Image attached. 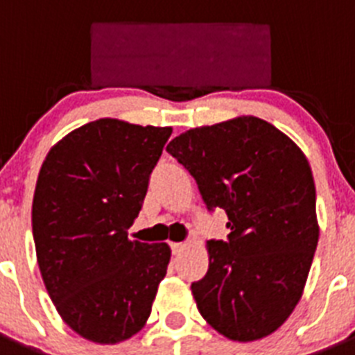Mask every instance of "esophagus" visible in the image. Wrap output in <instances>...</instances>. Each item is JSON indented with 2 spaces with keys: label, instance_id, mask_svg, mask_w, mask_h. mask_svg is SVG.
Masks as SVG:
<instances>
[{
  "label": "esophagus",
  "instance_id": "obj_1",
  "mask_svg": "<svg viewBox=\"0 0 355 355\" xmlns=\"http://www.w3.org/2000/svg\"><path fill=\"white\" fill-rule=\"evenodd\" d=\"M171 247H172V252L180 254V252H183L184 249H187V243H183V241H172Z\"/></svg>",
  "mask_w": 355,
  "mask_h": 355
}]
</instances>
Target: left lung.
Segmentation results:
<instances>
[{
    "instance_id": "obj_1",
    "label": "left lung",
    "mask_w": 355,
    "mask_h": 355,
    "mask_svg": "<svg viewBox=\"0 0 355 355\" xmlns=\"http://www.w3.org/2000/svg\"><path fill=\"white\" fill-rule=\"evenodd\" d=\"M193 175L206 208L231 233L209 240V268L192 283L202 318L233 341L277 331L302 297L316 243V190L300 147L263 119L188 130L167 146Z\"/></svg>"
}]
</instances>
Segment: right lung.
<instances>
[{
    "instance_id": "obj_1",
    "label": "right lung",
    "mask_w": 355,
    "mask_h": 355,
    "mask_svg": "<svg viewBox=\"0 0 355 355\" xmlns=\"http://www.w3.org/2000/svg\"><path fill=\"white\" fill-rule=\"evenodd\" d=\"M172 128L99 119L51 147L31 227L56 311L85 340L115 345L146 325L171 247L128 238Z\"/></svg>"
}]
</instances>
